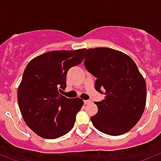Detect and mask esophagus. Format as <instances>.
<instances>
[{
  "label": "esophagus",
  "mask_w": 161,
  "mask_h": 161,
  "mask_svg": "<svg viewBox=\"0 0 161 161\" xmlns=\"http://www.w3.org/2000/svg\"><path fill=\"white\" fill-rule=\"evenodd\" d=\"M90 102H91L90 100H84V103H85V105H86V104H89V103H90Z\"/></svg>",
  "instance_id": "esophagus-1"
}]
</instances>
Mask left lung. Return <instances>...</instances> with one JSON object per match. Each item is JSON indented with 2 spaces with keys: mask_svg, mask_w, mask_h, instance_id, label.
Here are the masks:
<instances>
[{
  "mask_svg": "<svg viewBox=\"0 0 161 161\" xmlns=\"http://www.w3.org/2000/svg\"><path fill=\"white\" fill-rule=\"evenodd\" d=\"M85 66L97 78L95 89L105 98L95 104L91 117L95 128L109 136H120L136 126L146 105V83L133 59L107 47L88 49Z\"/></svg>",
  "mask_w": 161,
  "mask_h": 161,
  "instance_id": "1",
  "label": "left lung"
}]
</instances>
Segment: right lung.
<instances>
[{"instance_id": "add662e5", "label": "right lung", "mask_w": 161, "mask_h": 161, "mask_svg": "<svg viewBox=\"0 0 161 161\" xmlns=\"http://www.w3.org/2000/svg\"><path fill=\"white\" fill-rule=\"evenodd\" d=\"M85 49L53 51L29 62L18 90V102L25 123L40 137L53 139L74 126L84 102L61 95L72 67L84 59Z\"/></svg>"}]
</instances>
